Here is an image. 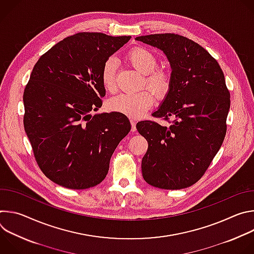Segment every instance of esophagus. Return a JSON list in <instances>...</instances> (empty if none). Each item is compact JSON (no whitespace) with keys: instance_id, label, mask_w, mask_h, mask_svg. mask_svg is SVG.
Segmentation results:
<instances>
[{"instance_id":"34e87169","label":"esophagus","mask_w":254,"mask_h":254,"mask_svg":"<svg viewBox=\"0 0 254 254\" xmlns=\"http://www.w3.org/2000/svg\"><path fill=\"white\" fill-rule=\"evenodd\" d=\"M135 121L134 120H130V125H131V131H135L136 130V127H135Z\"/></svg>"}]
</instances>
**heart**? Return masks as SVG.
I'll use <instances>...</instances> for the list:
<instances>
[{
  "label": "heart",
  "instance_id": "obj_1",
  "mask_svg": "<svg viewBox=\"0 0 254 254\" xmlns=\"http://www.w3.org/2000/svg\"><path fill=\"white\" fill-rule=\"evenodd\" d=\"M127 62L141 74L146 75L143 85L146 84L154 94L165 97L171 89V77L166 71L155 69L158 65L157 57L148 49L136 47L127 55ZM117 64L114 59H108L101 70V82L105 90L114 92L117 89L116 80ZM153 94L148 90L136 93L120 94L108 101V107L114 112L124 114L129 118H138L146 113L153 104Z\"/></svg>",
  "mask_w": 254,
  "mask_h": 254
}]
</instances>
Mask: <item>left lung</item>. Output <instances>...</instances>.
Wrapping results in <instances>:
<instances>
[{
    "mask_svg": "<svg viewBox=\"0 0 254 254\" xmlns=\"http://www.w3.org/2000/svg\"><path fill=\"white\" fill-rule=\"evenodd\" d=\"M163 51L171 66V89L154 117L174 119L170 127L136 124L149 147L141 160L146 182L166 190L184 189L204 175L226 134L230 93L223 71L208 51L178 34L135 38Z\"/></svg>",
    "mask_w": 254,
    "mask_h": 254,
    "instance_id": "left-lung-1",
    "label": "left lung"
}]
</instances>
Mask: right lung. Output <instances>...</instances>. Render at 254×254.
<instances>
[{
    "label": "right lung",
    "mask_w": 254,
    "mask_h": 254,
    "mask_svg": "<svg viewBox=\"0 0 254 254\" xmlns=\"http://www.w3.org/2000/svg\"><path fill=\"white\" fill-rule=\"evenodd\" d=\"M131 37L82 32L63 39L35 64L23 101L24 127L38 166L52 182L74 190L101 183L130 123L101 107L105 61Z\"/></svg>",
    "instance_id": "right-lung-1"
}]
</instances>
